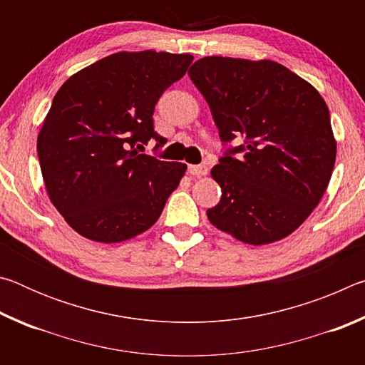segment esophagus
Masks as SVG:
<instances>
[{
  "instance_id": "obj_1",
  "label": "esophagus",
  "mask_w": 365,
  "mask_h": 365,
  "mask_svg": "<svg viewBox=\"0 0 365 365\" xmlns=\"http://www.w3.org/2000/svg\"><path fill=\"white\" fill-rule=\"evenodd\" d=\"M188 172L193 177H205V175H207L209 169L205 164H197V165H188Z\"/></svg>"
}]
</instances>
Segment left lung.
<instances>
[{"mask_svg":"<svg viewBox=\"0 0 365 365\" xmlns=\"http://www.w3.org/2000/svg\"><path fill=\"white\" fill-rule=\"evenodd\" d=\"M188 76L207 101L220 140H245L211 170L222 196L207 209L209 222L255 246L288 237L322 200L335 165L324 98L269 59L207 56Z\"/></svg>","mask_w":365,"mask_h":365,"instance_id":"left-lung-1","label":"left lung"}]
</instances>
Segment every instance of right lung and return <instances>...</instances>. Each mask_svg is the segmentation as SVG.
Here are the masks:
<instances>
[{
  "label": "right lung",
  "instance_id": "1",
  "mask_svg": "<svg viewBox=\"0 0 365 365\" xmlns=\"http://www.w3.org/2000/svg\"><path fill=\"white\" fill-rule=\"evenodd\" d=\"M191 54L120 51L73 73L54 96L36 138L53 206L82 237L120 243L156 224L187 164L140 154L160 95Z\"/></svg>",
  "mask_w": 365,
  "mask_h": 365
}]
</instances>
